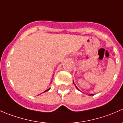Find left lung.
<instances>
[{"label":"left lung","instance_id":"8db88e82","mask_svg":"<svg viewBox=\"0 0 123 123\" xmlns=\"http://www.w3.org/2000/svg\"><path fill=\"white\" fill-rule=\"evenodd\" d=\"M73 83H74V81H73ZM75 87H76V88H77V89H78V88H77V87L76 86H75ZM90 95H93V94H90Z\"/></svg>","mask_w":123,"mask_h":123}]
</instances>
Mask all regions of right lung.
I'll return each instance as SVG.
<instances>
[{"instance_id": "1", "label": "right lung", "mask_w": 123, "mask_h": 123, "mask_svg": "<svg viewBox=\"0 0 123 123\" xmlns=\"http://www.w3.org/2000/svg\"><path fill=\"white\" fill-rule=\"evenodd\" d=\"M49 89H48V90H45V91H44V92H47V91H48V90H49Z\"/></svg>"}]
</instances>
